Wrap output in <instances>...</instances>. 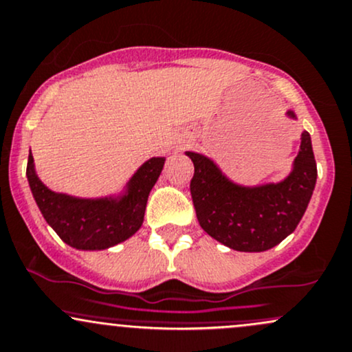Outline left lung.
Here are the masks:
<instances>
[{
	"mask_svg": "<svg viewBox=\"0 0 352 352\" xmlns=\"http://www.w3.org/2000/svg\"><path fill=\"white\" fill-rule=\"evenodd\" d=\"M294 117L293 112H288ZM193 172L190 195L200 227L220 243L238 252H265L294 232L305 215L318 168L311 137L302 132L294 168L281 184L238 187L200 153L187 152Z\"/></svg>",
	"mask_w": 352,
	"mask_h": 352,
	"instance_id": "obj_1",
	"label": "left lung"
}]
</instances>
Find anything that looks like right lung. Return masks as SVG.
Segmentation results:
<instances>
[{
    "label": "right lung",
    "instance_id": "add662e5",
    "mask_svg": "<svg viewBox=\"0 0 352 352\" xmlns=\"http://www.w3.org/2000/svg\"><path fill=\"white\" fill-rule=\"evenodd\" d=\"M164 157H153L137 170L129 193L120 200H79L51 192L28 157L26 175L43 217L63 241L78 250H104L127 240L144 221L148 193L164 168Z\"/></svg>",
    "mask_w": 352,
    "mask_h": 352
}]
</instances>
